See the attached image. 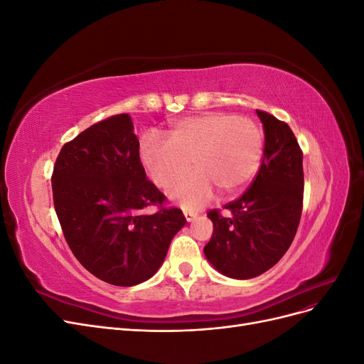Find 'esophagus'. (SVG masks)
Here are the masks:
<instances>
[{"mask_svg": "<svg viewBox=\"0 0 364 364\" xmlns=\"http://www.w3.org/2000/svg\"><path fill=\"white\" fill-rule=\"evenodd\" d=\"M183 215H185V218H186V222H193V220H196V214H193V213H183Z\"/></svg>", "mask_w": 364, "mask_h": 364, "instance_id": "obj_1", "label": "esophagus"}]
</instances>
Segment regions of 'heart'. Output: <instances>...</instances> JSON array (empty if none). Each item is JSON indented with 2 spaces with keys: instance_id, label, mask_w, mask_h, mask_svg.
I'll return each mask as SVG.
<instances>
[{
  "instance_id": "obj_1",
  "label": "heart",
  "mask_w": 364,
  "mask_h": 364,
  "mask_svg": "<svg viewBox=\"0 0 364 364\" xmlns=\"http://www.w3.org/2000/svg\"><path fill=\"white\" fill-rule=\"evenodd\" d=\"M262 156V134L247 118L222 112L186 117L170 132V139L147 135L141 142V161L153 183L171 185L168 197L183 209L196 211L215 196L235 193L255 171Z\"/></svg>"
}]
</instances>
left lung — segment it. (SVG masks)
<instances>
[{"label": "left lung", "instance_id": "1", "mask_svg": "<svg viewBox=\"0 0 364 364\" xmlns=\"http://www.w3.org/2000/svg\"><path fill=\"white\" fill-rule=\"evenodd\" d=\"M264 129V156L249 190L208 213L214 225L206 259L228 278L250 279L277 264L289 250L302 214V150L287 123L257 111Z\"/></svg>", "mask_w": 364, "mask_h": 364}]
</instances>
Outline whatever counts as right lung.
Masks as SVG:
<instances>
[{
	"label": "right lung",
	"instance_id": "obj_1",
	"mask_svg": "<svg viewBox=\"0 0 364 364\" xmlns=\"http://www.w3.org/2000/svg\"><path fill=\"white\" fill-rule=\"evenodd\" d=\"M51 186L74 257L94 277L119 287L150 279L186 223L181 209L162 206L165 196L147 181L127 114L106 118L67 142ZM150 204L160 209L142 215Z\"/></svg>",
	"mask_w": 364,
	"mask_h": 364
}]
</instances>
